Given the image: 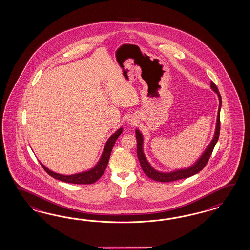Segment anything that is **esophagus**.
<instances>
[{
  "label": "esophagus",
  "instance_id": "1",
  "mask_svg": "<svg viewBox=\"0 0 250 250\" xmlns=\"http://www.w3.org/2000/svg\"><path fill=\"white\" fill-rule=\"evenodd\" d=\"M128 124L129 125H135L136 124V120L135 119H129Z\"/></svg>",
  "mask_w": 250,
  "mask_h": 250
}]
</instances>
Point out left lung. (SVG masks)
<instances>
[{
  "label": "left lung",
  "instance_id": "8db88e82",
  "mask_svg": "<svg viewBox=\"0 0 250 250\" xmlns=\"http://www.w3.org/2000/svg\"><path fill=\"white\" fill-rule=\"evenodd\" d=\"M211 88L212 91L215 93H217L218 98H219V109H218V114H217V120H216V127H215V132H214V136L212 137L211 143L208 145L207 148L205 149V152L203 153V155L197 159L196 162L192 165V166L186 167V168H181V169H176L170 172H160L159 170L155 169L153 167L150 165V163L147 161V159L145 156L144 150H143V144H144V138L142 134L140 133V131L138 129L136 130V141H137V146H136V152H137V157L139 159L140 165L145 172V174L146 175L148 178H150L152 180L156 181V182H169L178 181L181 179H186L189 178L190 176L197 174L198 172H200L205 165L207 164L208 160L210 159L211 155H212V150L214 148V146L217 143L218 138L220 135V110H221V106H222V98L220 95L219 91L216 87V85L211 83Z\"/></svg>",
  "mask_w": 250,
  "mask_h": 250
}]
</instances>
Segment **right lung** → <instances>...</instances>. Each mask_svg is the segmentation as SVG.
Masks as SVG:
<instances>
[{"label": "right lung", "mask_w": 250, "mask_h": 250, "mask_svg": "<svg viewBox=\"0 0 250 250\" xmlns=\"http://www.w3.org/2000/svg\"><path fill=\"white\" fill-rule=\"evenodd\" d=\"M123 132V128H119L114 134L109 137V139L106 142L105 146L104 148L103 154L101 156V159H99L98 163L93 167L91 169L83 171L81 173L72 175H62L56 173L54 171H51L47 167H45L42 163L41 165L45 171L53 177L54 179H57L61 182H68V183H73V184H91L97 182L99 179L104 174L105 170L106 167L108 164V161L111 156V152L113 149L114 143L118 136H120Z\"/></svg>", "instance_id": "obj_1"}]
</instances>
